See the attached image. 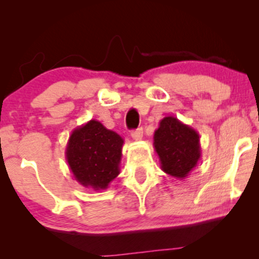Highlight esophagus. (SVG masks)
I'll return each mask as SVG.
<instances>
[{
	"mask_svg": "<svg viewBox=\"0 0 259 259\" xmlns=\"http://www.w3.org/2000/svg\"><path fill=\"white\" fill-rule=\"evenodd\" d=\"M142 135H144V130H142L141 127H139V129L132 132V138L135 140V141H140V140L142 139Z\"/></svg>",
	"mask_w": 259,
	"mask_h": 259,
	"instance_id": "1",
	"label": "esophagus"
}]
</instances>
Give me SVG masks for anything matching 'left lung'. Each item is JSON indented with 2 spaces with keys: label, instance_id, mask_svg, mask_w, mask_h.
Masks as SVG:
<instances>
[{
  "label": "left lung",
  "instance_id": "1",
  "mask_svg": "<svg viewBox=\"0 0 259 259\" xmlns=\"http://www.w3.org/2000/svg\"><path fill=\"white\" fill-rule=\"evenodd\" d=\"M160 168L177 179H185L201 158L200 135L175 117H164L153 135Z\"/></svg>",
  "mask_w": 259,
  "mask_h": 259
}]
</instances>
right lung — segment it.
I'll use <instances>...</instances> for the list:
<instances>
[{"mask_svg": "<svg viewBox=\"0 0 259 259\" xmlns=\"http://www.w3.org/2000/svg\"><path fill=\"white\" fill-rule=\"evenodd\" d=\"M124 140L99 120L91 119L70 134L65 159L80 185L106 190L120 173Z\"/></svg>", "mask_w": 259, "mask_h": 259, "instance_id": "obj_1", "label": "right lung"}]
</instances>
